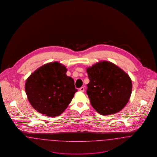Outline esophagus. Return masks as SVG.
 Wrapping results in <instances>:
<instances>
[{"label":"esophagus","instance_id":"1","mask_svg":"<svg viewBox=\"0 0 157 157\" xmlns=\"http://www.w3.org/2000/svg\"><path fill=\"white\" fill-rule=\"evenodd\" d=\"M79 90H80V91H81V92H83V91L85 90V88H84V87H83V86L81 87V88H79Z\"/></svg>","mask_w":157,"mask_h":157}]
</instances>
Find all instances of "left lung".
<instances>
[{"label": "left lung", "mask_w": 157, "mask_h": 157, "mask_svg": "<svg viewBox=\"0 0 157 157\" xmlns=\"http://www.w3.org/2000/svg\"><path fill=\"white\" fill-rule=\"evenodd\" d=\"M90 83L86 94L93 108L102 115L122 109L132 92L128 75L111 62L103 61L87 69Z\"/></svg>", "instance_id": "obj_1"}]
</instances>
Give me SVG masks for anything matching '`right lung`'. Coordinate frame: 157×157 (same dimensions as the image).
<instances>
[{
	"mask_svg": "<svg viewBox=\"0 0 157 157\" xmlns=\"http://www.w3.org/2000/svg\"><path fill=\"white\" fill-rule=\"evenodd\" d=\"M67 69L57 62L44 65L28 78L25 91L37 112L49 117L59 115L67 108L77 90Z\"/></svg>",
	"mask_w": 157,
	"mask_h": 157,
	"instance_id": "1",
	"label": "right lung"
}]
</instances>
